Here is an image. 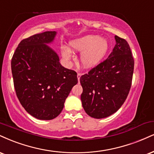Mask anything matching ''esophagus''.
I'll use <instances>...</instances> for the list:
<instances>
[{
  "label": "esophagus",
  "instance_id": "esophagus-1",
  "mask_svg": "<svg viewBox=\"0 0 154 154\" xmlns=\"http://www.w3.org/2000/svg\"><path fill=\"white\" fill-rule=\"evenodd\" d=\"M81 76H82V74H81V73H77V79H78V81H79V79H80Z\"/></svg>",
  "mask_w": 154,
  "mask_h": 154
}]
</instances>
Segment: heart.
Instances as JSON below:
<instances>
[{
  "label": "heart",
  "instance_id": "1",
  "mask_svg": "<svg viewBox=\"0 0 154 154\" xmlns=\"http://www.w3.org/2000/svg\"><path fill=\"white\" fill-rule=\"evenodd\" d=\"M70 49L74 52H80V62L85 68L95 67L104 59L108 51L109 44L105 38L95 35H88L72 40L69 44ZM62 55L66 60L72 58L71 51L64 47Z\"/></svg>",
  "mask_w": 154,
  "mask_h": 154
}]
</instances>
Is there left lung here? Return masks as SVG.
<instances>
[{
	"mask_svg": "<svg viewBox=\"0 0 154 154\" xmlns=\"http://www.w3.org/2000/svg\"><path fill=\"white\" fill-rule=\"evenodd\" d=\"M108 58L81 76L82 107L94 118L115 113L125 101L132 84L134 59L127 41L116 36Z\"/></svg>",
	"mask_w": 154,
	"mask_h": 154,
	"instance_id": "1",
	"label": "left lung"
}]
</instances>
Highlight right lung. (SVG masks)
Returning <instances> with one entry per match:
<instances>
[{
    "mask_svg": "<svg viewBox=\"0 0 154 154\" xmlns=\"http://www.w3.org/2000/svg\"><path fill=\"white\" fill-rule=\"evenodd\" d=\"M56 31H45L24 38L13 55L11 71L16 95L33 117L51 120L60 114L74 85L77 72L61 65L57 53L47 44Z\"/></svg>",
    "mask_w": 154,
    "mask_h": 154,
    "instance_id": "add662e5",
    "label": "right lung"
}]
</instances>
